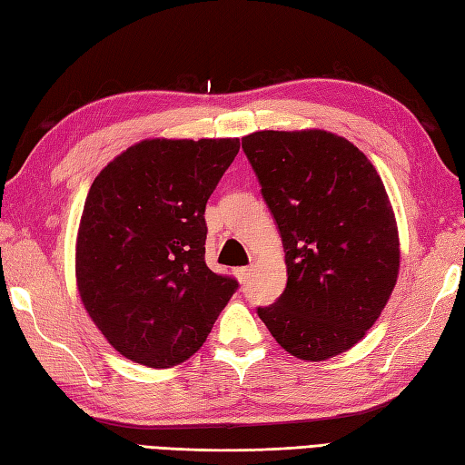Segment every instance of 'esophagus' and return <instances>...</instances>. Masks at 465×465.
<instances>
[{
  "mask_svg": "<svg viewBox=\"0 0 465 465\" xmlns=\"http://www.w3.org/2000/svg\"><path fill=\"white\" fill-rule=\"evenodd\" d=\"M233 273H235V278H238L243 283V282H248L250 273H252V268H238Z\"/></svg>",
  "mask_w": 465,
  "mask_h": 465,
  "instance_id": "34e87169",
  "label": "esophagus"
}]
</instances>
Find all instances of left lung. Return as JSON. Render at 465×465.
I'll return each instance as SVG.
<instances>
[{
  "mask_svg": "<svg viewBox=\"0 0 465 465\" xmlns=\"http://www.w3.org/2000/svg\"><path fill=\"white\" fill-rule=\"evenodd\" d=\"M242 147L288 265L283 293L258 315L295 358L348 351L398 282V225L381 177L351 142L323 130L255 132Z\"/></svg>",
  "mask_w": 465,
  "mask_h": 465,
  "instance_id": "left-lung-1",
  "label": "left lung"
}]
</instances>
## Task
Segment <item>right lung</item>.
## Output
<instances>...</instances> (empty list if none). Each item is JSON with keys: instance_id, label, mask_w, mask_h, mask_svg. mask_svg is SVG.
I'll list each match as a JSON object with an SVG mask.
<instances>
[{"instance_id": "1", "label": "right lung", "mask_w": 465, "mask_h": 465, "mask_svg": "<svg viewBox=\"0 0 465 465\" xmlns=\"http://www.w3.org/2000/svg\"><path fill=\"white\" fill-rule=\"evenodd\" d=\"M238 152V137L143 140L94 180L77 232V290L127 360L147 368L185 361L238 290L205 265L203 217Z\"/></svg>"}]
</instances>
